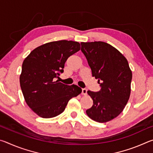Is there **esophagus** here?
Listing matches in <instances>:
<instances>
[{"label": "esophagus", "instance_id": "obj_1", "mask_svg": "<svg viewBox=\"0 0 153 153\" xmlns=\"http://www.w3.org/2000/svg\"><path fill=\"white\" fill-rule=\"evenodd\" d=\"M82 94L83 95H84V96L87 95V89H86V88H82Z\"/></svg>", "mask_w": 153, "mask_h": 153}]
</instances>
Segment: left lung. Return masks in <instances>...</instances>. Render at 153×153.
Returning <instances> with one entry per match:
<instances>
[{
  "instance_id": "1",
  "label": "left lung",
  "mask_w": 153,
  "mask_h": 153,
  "mask_svg": "<svg viewBox=\"0 0 153 153\" xmlns=\"http://www.w3.org/2000/svg\"><path fill=\"white\" fill-rule=\"evenodd\" d=\"M81 45L92 76L101 87L99 92H87L93 105L86 114L97 122H107L117 117L128 103L132 73L126 58L109 44L98 41Z\"/></svg>"
}]
</instances>
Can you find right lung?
Returning a JSON list of instances; mask_svg holds the SVG:
<instances>
[{
  "label": "right lung",
  "instance_id": "obj_1",
  "mask_svg": "<svg viewBox=\"0 0 153 153\" xmlns=\"http://www.w3.org/2000/svg\"><path fill=\"white\" fill-rule=\"evenodd\" d=\"M80 48V44L74 41H55L33 49L24 59L20 86L28 107L40 117L59 115L69 100L82 92L76 85L67 86L55 81L63 72L67 59Z\"/></svg>",
  "mask_w": 153,
  "mask_h": 153
}]
</instances>
